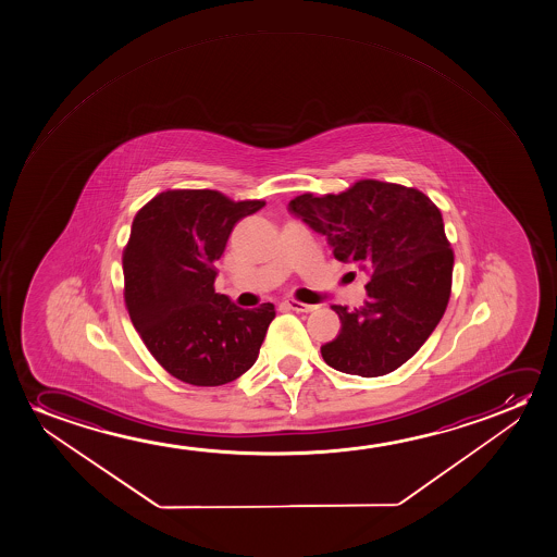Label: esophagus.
Segmentation results:
<instances>
[{
    "mask_svg": "<svg viewBox=\"0 0 557 557\" xmlns=\"http://www.w3.org/2000/svg\"><path fill=\"white\" fill-rule=\"evenodd\" d=\"M283 306L285 308H289V310H295V312H315L320 306L318 305H305V302H298V300H293V298H287V300H283Z\"/></svg>",
    "mask_w": 557,
    "mask_h": 557,
    "instance_id": "obj_1",
    "label": "esophagus"
}]
</instances>
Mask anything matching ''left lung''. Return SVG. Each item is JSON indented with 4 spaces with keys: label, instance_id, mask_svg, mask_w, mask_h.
I'll return each mask as SVG.
<instances>
[{
    "label": "left lung",
    "instance_id": "8db88e82",
    "mask_svg": "<svg viewBox=\"0 0 557 557\" xmlns=\"http://www.w3.org/2000/svg\"><path fill=\"white\" fill-rule=\"evenodd\" d=\"M289 211L327 237L336 260L371 275L366 305L333 306L343 327L321 346L325 363L366 379L396 371L426 343L449 302L455 257L442 211L417 188L373 178L341 194H302Z\"/></svg>",
    "mask_w": 557,
    "mask_h": 557
}]
</instances>
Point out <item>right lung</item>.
<instances>
[{
    "mask_svg": "<svg viewBox=\"0 0 557 557\" xmlns=\"http://www.w3.org/2000/svg\"><path fill=\"white\" fill-rule=\"evenodd\" d=\"M262 207L216 190H168L135 214L123 249L125 306L146 348L178 381L221 386L259 358L274 305L244 310L213 285L236 222Z\"/></svg>",
    "mask_w": 557,
    "mask_h": 557,
    "instance_id": "1",
    "label": "right lung"
}]
</instances>
